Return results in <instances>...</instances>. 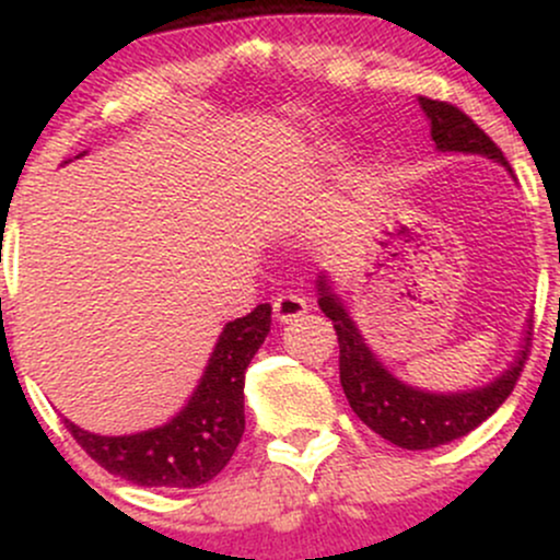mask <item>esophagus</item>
I'll return each mask as SVG.
<instances>
[{
	"mask_svg": "<svg viewBox=\"0 0 560 560\" xmlns=\"http://www.w3.org/2000/svg\"><path fill=\"white\" fill-rule=\"evenodd\" d=\"M307 313V302L300 294H279L273 300V318L281 320V324H289V320H298Z\"/></svg>",
	"mask_w": 560,
	"mask_h": 560,
	"instance_id": "obj_1",
	"label": "esophagus"
}]
</instances>
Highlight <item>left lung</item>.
Listing matches in <instances>:
<instances>
[{"instance_id": "1", "label": "left lung", "mask_w": 560, "mask_h": 560, "mask_svg": "<svg viewBox=\"0 0 560 560\" xmlns=\"http://www.w3.org/2000/svg\"><path fill=\"white\" fill-rule=\"evenodd\" d=\"M419 105L429 120V133H432L436 152L487 158L503 165L508 176L513 178L503 152L466 113L447 102L427 100V96H419ZM316 289L318 307L326 318H331L339 339V382H342L347 402L365 427L397 447L432 450L474 432L505 402L524 369L532 345V318L524 324L522 342L513 352V361L487 384L453 392L416 387L392 374L382 358L371 350L355 318L337 294V284L331 281L329 271L318 276Z\"/></svg>"}]
</instances>
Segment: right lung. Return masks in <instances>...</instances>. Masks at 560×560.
Wrapping results in <instances>:
<instances>
[{
    "label": "right lung",
    "mask_w": 560,
    "mask_h": 560,
    "mask_svg": "<svg viewBox=\"0 0 560 560\" xmlns=\"http://www.w3.org/2000/svg\"><path fill=\"white\" fill-rule=\"evenodd\" d=\"M86 152H81L83 158ZM68 163V160H66ZM271 331V305L229 320L189 400L163 427L133 434H94L66 421L68 432L102 468L139 487L191 490L229 464L244 434V371Z\"/></svg>",
    "instance_id": "right-lung-1"
}]
</instances>
